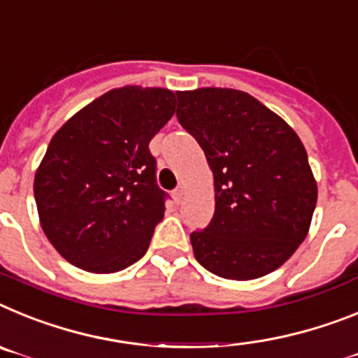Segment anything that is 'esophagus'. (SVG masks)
<instances>
[{"label":"esophagus","instance_id":"1","mask_svg":"<svg viewBox=\"0 0 358 358\" xmlns=\"http://www.w3.org/2000/svg\"><path fill=\"white\" fill-rule=\"evenodd\" d=\"M173 198H175V200L178 201V203H180V201H182V198H183V187H182V185H178V187H176L175 191H173Z\"/></svg>","mask_w":358,"mask_h":358}]
</instances>
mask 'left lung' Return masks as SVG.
Instances as JSON below:
<instances>
[{"mask_svg": "<svg viewBox=\"0 0 358 358\" xmlns=\"http://www.w3.org/2000/svg\"><path fill=\"white\" fill-rule=\"evenodd\" d=\"M176 117L214 176V216L191 234L192 252L220 278L273 272L306 238L317 183L303 142L281 117L239 90L178 92Z\"/></svg>", "mask_w": 358, "mask_h": 358, "instance_id": "1", "label": "left lung"}]
</instances>
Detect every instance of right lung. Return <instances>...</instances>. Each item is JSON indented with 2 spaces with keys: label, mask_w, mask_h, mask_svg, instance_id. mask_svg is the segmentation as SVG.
Segmentation results:
<instances>
[{
  "label": "right lung",
  "mask_w": 358,
  "mask_h": 358,
  "mask_svg": "<svg viewBox=\"0 0 358 358\" xmlns=\"http://www.w3.org/2000/svg\"><path fill=\"white\" fill-rule=\"evenodd\" d=\"M175 106L166 88L111 90L50 141L34 196L46 238L71 265L111 273L145 254L169 198L149 142Z\"/></svg>",
  "instance_id": "1"
}]
</instances>
